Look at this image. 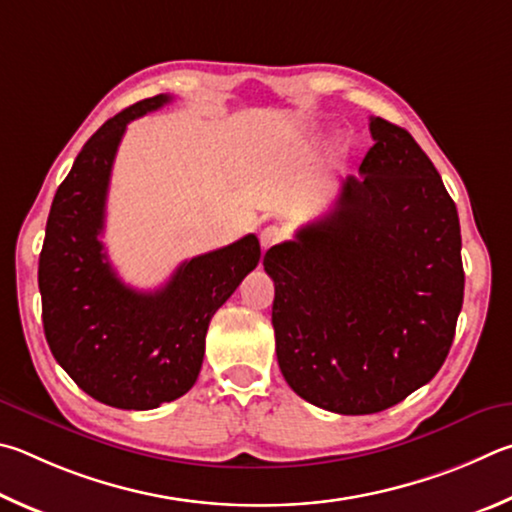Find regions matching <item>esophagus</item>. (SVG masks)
<instances>
[{"instance_id": "esophagus-1", "label": "esophagus", "mask_w": 512, "mask_h": 512, "mask_svg": "<svg viewBox=\"0 0 512 512\" xmlns=\"http://www.w3.org/2000/svg\"><path fill=\"white\" fill-rule=\"evenodd\" d=\"M285 240V231L281 227H274V224H270V227H265L261 231V245L263 249H270L274 245H279V242Z\"/></svg>"}]
</instances>
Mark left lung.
Segmentation results:
<instances>
[{
  "label": "left lung",
  "instance_id": "obj_1",
  "mask_svg": "<svg viewBox=\"0 0 512 512\" xmlns=\"http://www.w3.org/2000/svg\"><path fill=\"white\" fill-rule=\"evenodd\" d=\"M371 137L335 209L263 258L285 382L344 416L432 380L463 306L459 213L441 175L400 125L371 116Z\"/></svg>",
  "mask_w": 512,
  "mask_h": 512
}]
</instances>
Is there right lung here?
Masks as SVG:
<instances>
[{
	"mask_svg": "<svg viewBox=\"0 0 512 512\" xmlns=\"http://www.w3.org/2000/svg\"><path fill=\"white\" fill-rule=\"evenodd\" d=\"M170 101L159 94L98 128L53 197L40 251L42 324L56 362L87 396L116 409H157L193 387L209 321L261 261L254 233L195 256L155 292L125 285L101 233L112 164L128 123Z\"/></svg>",
	"mask_w": 512,
	"mask_h": 512,
	"instance_id": "right-lung-1",
	"label": "right lung"
}]
</instances>
